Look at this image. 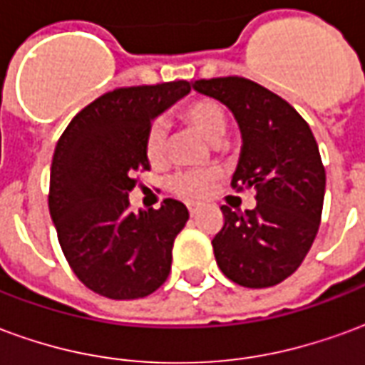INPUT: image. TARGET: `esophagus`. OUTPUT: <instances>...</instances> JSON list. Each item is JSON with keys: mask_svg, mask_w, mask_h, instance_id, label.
Returning a JSON list of instances; mask_svg holds the SVG:
<instances>
[{"mask_svg": "<svg viewBox=\"0 0 365 365\" xmlns=\"http://www.w3.org/2000/svg\"><path fill=\"white\" fill-rule=\"evenodd\" d=\"M187 209H190L191 215H195V213H197V203H191V201H190V203H187Z\"/></svg>", "mask_w": 365, "mask_h": 365, "instance_id": "34e87169", "label": "esophagus"}]
</instances>
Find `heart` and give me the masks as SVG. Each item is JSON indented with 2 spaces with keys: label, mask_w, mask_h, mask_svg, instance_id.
Masks as SVG:
<instances>
[{
  "label": "heart",
  "mask_w": 365,
  "mask_h": 365,
  "mask_svg": "<svg viewBox=\"0 0 365 365\" xmlns=\"http://www.w3.org/2000/svg\"><path fill=\"white\" fill-rule=\"evenodd\" d=\"M182 117L211 144H219L227 135V115L221 105L211 99L191 101L182 109ZM144 154L154 168H162L166 164L168 127L162 119L154 120L146 130ZM217 178H219L217 172H182L172 178L170 187L180 197L197 201L207 197L215 190Z\"/></svg>",
  "instance_id": "1"
}]
</instances>
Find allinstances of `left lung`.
<instances>
[{"label":"left lung","mask_w":365,"mask_h":365,"mask_svg":"<svg viewBox=\"0 0 365 365\" xmlns=\"http://www.w3.org/2000/svg\"><path fill=\"white\" fill-rule=\"evenodd\" d=\"M191 88L227 105L242 148L232 187L256 191L252 211L222 205L225 225L213 238L217 266L242 287H272L305 260L319 222L327 174L305 119L260 83L229 76Z\"/></svg>","instance_id":"1"}]
</instances>
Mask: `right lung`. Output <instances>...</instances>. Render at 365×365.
<instances>
[{"mask_svg":"<svg viewBox=\"0 0 365 365\" xmlns=\"http://www.w3.org/2000/svg\"><path fill=\"white\" fill-rule=\"evenodd\" d=\"M190 82L119 88L70 120L52 156L48 209L78 279L109 299H140L168 279L187 207L164 199L133 213L128 193L148 170L144 136L152 120L187 96Z\"/></svg>","mask_w":365,"mask_h":365,"instance_id":"obj_1","label":"right lung"}]
</instances>
